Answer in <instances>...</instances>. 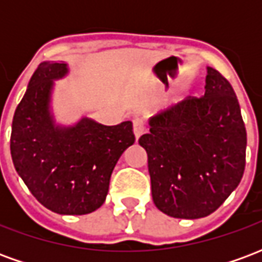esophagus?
Wrapping results in <instances>:
<instances>
[{
  "label": "esophagus",
  "mask_w": 262,
  "mask_h": 262,
  "mask_svg": "<svg viewBox=\"0 0 262 262\" xmlns=\"http://www.w3.org/2000/svg\"><path fill=\"white\" fill-rule=\"evenodd\" d=\"M146 130V125H144V120L142 118H135L133 119V133H135V136L136 139L142 136L143 133Z\"/></svg>",
  "instance_id": "esophagus-1"
}]
</instances>
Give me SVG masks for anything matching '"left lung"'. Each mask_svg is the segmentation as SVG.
Here are the masks:
<instances>
[{
	"label": "left lung",
	"mask_w": 262,
	"mask_h": 262,
	"mask_svg": "<svg viewBox=\"0 0 262 262\" xmlns=\"http://www.w3.org/2000/svg\"><path fill=\"white\" fill-rule=\"evenodd\" d=\"M148 125L139 144L147 153L154 205L178 219L213 213L246 167L247 133L230 82L208 67L203 97L184 99Z\"/></svg>",
	"instance_id": "left-lung-1"
}]
</instances>
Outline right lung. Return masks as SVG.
Instances as JSON below:
<instances>
[{"instance_id": "obj_1", "label": "right lung", "mask_w": 262, "mask_h": 262, "mask_svg": "<svg viewBox=\"0 0 262 262\" xmlns=\"http://www.w3.org/2000/svg\"><path fill=\"white\" fill-rule=\"evenodd\" d=\"M66 63L43 61L32 75L15 111L11 156L32 195L59 214H86L108 195L109 180L126 148L135 143L130 120L105 126L82 118L73 126L56 123L50 111L54 80Z\"/></svg>"}]
</instances>
